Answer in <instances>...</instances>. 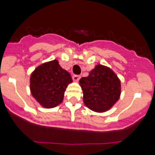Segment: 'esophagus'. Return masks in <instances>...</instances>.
I'll return each mask as SVG.
<instances>
[{"label":"esophagus","instance_id":"1","mask_svg":"<svg viewBox=\"0 0 155 155\" xmlns=\"http://www.w3.org/2000/svg\"><path fill=\"white\" fill-rule=\"evenodd\" d=\"M79 79H80V76H79V75H73V76H72V79H73L75 82L79 81Z\"/></svg>","mask_w":155,"mask_h":155}]
</instances>
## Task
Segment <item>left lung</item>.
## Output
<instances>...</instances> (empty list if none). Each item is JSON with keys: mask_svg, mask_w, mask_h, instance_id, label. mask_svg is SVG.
I'll return each instance as SVG.
<instances>
[{"mask_svg": "<svg viewBox=\"0 0 155 155\" xmlns=\"http://www.w3.org/2000/svg\"><path fill=\"white\" fill-rule=\"evenodd\" d=\"M79 84L83 102L94 111H107L120 97V80L112 70L101 64L96 65L87 77L81 78Z\"/></svg>", "mask_w": 155, "mask_h": 155, "instance_id": "1", "label": "left lung"}]
</instances>
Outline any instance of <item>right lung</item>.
<instances>
[{
	"instance_id": "add662e5",
	"label": "right lung",
	"mask_w": 155,
	"mask_h": 155,
	"mask_svg": "<svg viewBox=\"0 0 155 155\" xmlns=\"http://www.w3.org/2000/svg\"><path fill=\"white\" fill-rule=\"evenodd\" d=\"M72 82L70 74L54 60L42 64L31 74V93L43 107L51 108L62 102L65 89Z\"/></svg>"
}]
</instances>
